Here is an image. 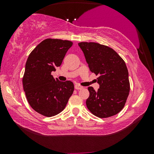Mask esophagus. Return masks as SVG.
I'll return each mask as SVG.
<instances>
[{"label":"esophagus","instance_id":"34e87169","mask_svg":"<svg viewBox=\"0 0 154 154\" xmlns=\"http://www.w3.org/2000/svg\"><path fill=\"white\" fill-rule=\"evenodd\" d=\"M75 88L76 90H81L82 88H83V87H82L81 85H80L79 84H75Z\"/></svg>","mask_w":154,"mask_h":154}]
</instances>
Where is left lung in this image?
<instances>
[{"instance_id": "left-lung-1", "label": "left lung", "mask_w": 154, "mask_h": 154, "mask_svg": "<svg viewBox=\"0 0 154 154\" xmlns=\"http://www.w3.org/2000/svg\"><path fill=\"white\" fill-rule=\"evenodd\" d=\"M79 47L85 55L91 72L99 75L100 88L88 87V109L101 119L113 116L125 106L129 95L128 71L124 60L112 48L93 42H81Z\"/></svg>"}]
</instances>
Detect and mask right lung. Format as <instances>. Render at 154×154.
Returning a JSON list of instances; mask_svg holds the SVG:
<instances>
[{
  "label": "right lung",
  "instance_id": "1",
  "mask_svg": "<svg viewBox=\"0 0 154 154\" xmlns=\"http://www.w3.org/2000/svg\"><path fill=\"white\" fill-rule=\"evenodd\" d=\"M72 45L70 41L47 38L33 50L27 59L23 88L31 108L44 116H54L62 112L74 90L72 82L60 81L51 74L62 64Z\"/></svg>",
  "mask_w": 154,
  "mask_h": 154
}]
</instances>
